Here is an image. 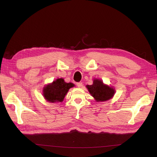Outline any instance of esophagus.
I'll return each instance as SVG.
<instances>
[{"mask_svg":"<svg viewBox=\"0 0 157 157\" xmlns=\"http://www.w3.org/2000/svg\"><path fill=\"white\" fill-rule=\"evenodd\" d=\"M76 85L78 87H82V82H77L76 83Z\"/></svg>","mask_w":157,"mask_h":157,"instance_id":"esophagus-1","label":"esophagus"}]
</instances>
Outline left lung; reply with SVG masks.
Returning a JSON list of instances; mask_svg holds the SVG:
<instances>
[{"instance_id": "1", "label": "left lung", "mask_w": 157, "mask_h": 157, "mask_svg": "<svg viewBox=\"0 0 157 157\" xmlns=\"http://www.w3.org/2000/svg\"><path fill=\"white\" fill-rule=\"evenodd\" d=\"M88 91L96 102H105L113 98L115 94V88L109 86L99 79H94L92 85H86Z\"/></svg>"}]
</instances>
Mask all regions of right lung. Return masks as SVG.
Returning <instances> with one entry per match:
<instances>
[{
	"label": "right lung",
	"instance_id": "obj_1",
	"mask_svg": "<svg viewBox=\"0 0 157 157\" xmlns=\"http://www.w3.org/2000/svg\"><path fill=\"white\" fill-rule=\"evenodd\" d=\"M75 85L72 82H66L63 78H58L44 86L43 89V96L50 103L61 102L68 93L69 89Z\"/></svg>",
	"mask_w": 157,
	"mask_h": 157
}]
</instances>
